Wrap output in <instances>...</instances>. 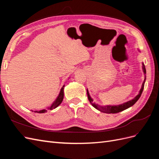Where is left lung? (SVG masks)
<instances>
[{
	"mask_svg": "<svg viewBox=\"0 0 159 159\" xmlns=\"http://www.w3.org/2000/svg\"><path fill=\"white\" fill-rule=\"evenodd\" d=\"M139 51V50H138ZM140 52V51H139ZM142 68H143V71L144 72V74H145V80H144L141 88L139 91V94L136 96L135 98H134L133 99L128 101V102L123 103L122 104L120 105H99L98 103H95V102H93V99L91 98V97L89 95V91L87 89V93H88V99L90 103L92 105V106L93 107H95L96 109L99 110V111L103 112V113H117L119 112H121L122 111L125 110L128 108H129L130 107L133 106V105L135 103L138 99L140 98L141 93L143 91L144 89V85H145V80H146V69H145V66L144 65V63H142Z\"/></svg>",
	"mask_w": 159,
	"mask_h": 159,
	"instance_id": "1",
	"label": "left lung"
}]
</instances>
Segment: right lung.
<instances>
[{
    "label": "right lung",
    "mask_w": 159,
    "mask_h": 159,
    "mask_svg": "<svg viewBox=\"0 0 159 159\" xmlns=\"http://www.w3.org/2000/svg\"><path fill=\"white\" fill-rule=\"evenodd\" d=\"M64 86H65V85H64L63 87L61 88L60 93H59L58 95H57V97L56 98V100L52 103V105H50V107H48L47 108V109H42V110H40V111H34V112L35 113L36 112V113H44L47 112L48 109V110H52V109L56 108L57 107H58L59 105L61 103L62 101H63V99H64Z\"/></svg>",
    "instance_id": "obj_1"
}]
</instances>
